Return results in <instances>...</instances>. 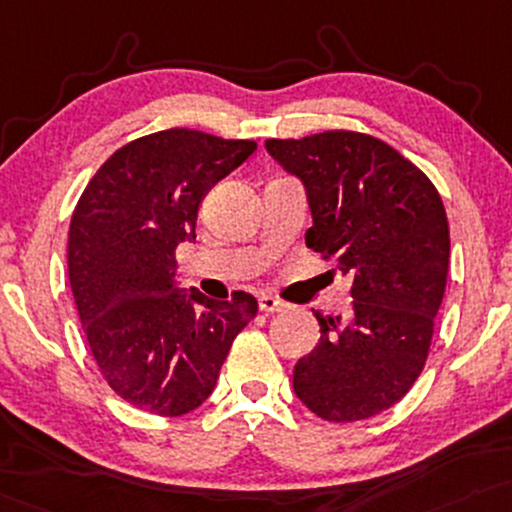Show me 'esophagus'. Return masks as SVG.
I'll use <instances>...</instances> for the list:
<instances>
[{
	"label": "esophagus",
	"instance_id": "obj_1",
	"mask_svg": "<svg viewBox=\"0 0 512 512\" xmlns=\"http://www.w3.org/2000/svg\"><path fill=\"white\" fill-rule=\"evenodd\" d=\"M260 310L262 312H281V310H286V303H283V300H279V298H274V295H260Z\"/></svg>",
	"mask_w": 512,
	"mask_h": 512
}]
</instances>
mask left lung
Wrapping results in <instances>:
<instances>
[{"instance_id": "1", "label": "left lung", "mask_w": 512, "mask_h": 512, "mask_svg": "<svg viewBox=\"0 0 512 512\" xmlns=\"http://www.w3.org/2000/svg\"><path fill=\"white\" fill-rule=\"evenodd\" d=\"M264 145L305 183L307 248L353 276L350 317L315 312L322 338L295 365V396L326 422L367 420L396 405L427 362L451 255L441 195L422 169L367 133Z\"/></svg>"}]
</instances>
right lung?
<instances>
[{
	"instance_id": "obj_1",
	"label": "right lung",
	"mask_w": 512,
	"mask_h": 512,
	"mask_svg": "<svg viewBox=\"0 0 512 512\" xmlns=\"http://www.w3.org/2000/svg\"><path fill=\"white\" fill-rule=\"evenodd\" d=\"M255 150L193 128L143 135L97 169L73 209V300L104 381L133 408L178 417L205 403L257 315L245 291L212 300L174 286L202 197Z\"/></svg>"
}]
</instances>
